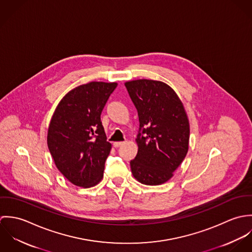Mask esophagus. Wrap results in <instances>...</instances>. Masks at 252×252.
<instances>
[{
  "label": "esophagus",
  "instance_id": "34e87169",
  "mask_svg": "<svg viewBox=\"0 0 252 252\" xmlns=\"http://www.w3.org/2000/svg\"><path fill=\"white\" fill-rule=\"evenodd\" d=\"M124 144H125L124 142H115V143H113V146L114 147H119V146H121Z\"/></svg>",
  "mask_w": 252,
  "mask_h": 252
}]
</instances>
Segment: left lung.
Instances as JSON below:
<instances>
[{
	"instance_id": "obj_1",
	"label": "left lung",
	"mask_w": 252,
	"mask_h": 252,
	"mask_svg": "<svg viewBox=\"0 0 252 252\" xmlns=\"http://www.w3.org/2000/svg\"><path fill=\"white\" fill-rule=\"evenodd\" d=\"M138 110V154L131 160L134 178L159 185L174 176L189 144V121L177 93L166 83L151 79L125 82Z\"/></svg>"
}]
</instances>
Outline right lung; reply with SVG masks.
<instances>
[{"mask_svg":"<svg viewBox=\"0 0 252 252\" xmlns=\"http://www.w3.org/2000/svg\"><path fill=\"white\" fill-rule=\"evenodd\" d=\"M116 82L92 81L71 90L49 123L47 145L57 169L72 184L92 187L104 176L111 149L101 113Z\"/></svg>","mask_w":252,"mask_h":252,"instance_id":"add662e5","label":"right lung"}]
</instances>
